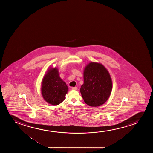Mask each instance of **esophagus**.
<instances>
[{
    "mask_svg": "<svg viewBox=\"0 0 153 153\" xmlns=\"http://www.w3.org/2000/svg\"><path fill=\"white\" fill-rule=\"evenodd\" d=\"M71 89H72V90H77V87H72V88H71Z\"/></svg>",
    "mask_w": 153,
    "mask_h": 153,
    "instance_id": "obj_1",
    "label": "esophagus"
}]
</instances>
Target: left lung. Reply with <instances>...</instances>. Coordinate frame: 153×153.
Here are the masks:
<instances>
[{
    "label": "left lung",
    "mask_w": 153,
    "mask_h": 153,
    "mask_svg": "<svg viewBox=\"0 0 153 153\" xmlns=\"http://www.w3.org/2000/svg\"><path fill=\"white\" fill-rule=\"evenodd\" d=\"M112 80L107 69L101 64L91 62L84 71V84L80 92L85 102L91 107L104 104L111 94Z\"/></svg>",
    "instance_id": "1"
}]
</instances>
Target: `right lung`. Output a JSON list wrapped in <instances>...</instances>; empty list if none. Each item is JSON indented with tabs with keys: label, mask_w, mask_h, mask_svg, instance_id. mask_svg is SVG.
<instances>
[{
	"label": "right lung",
	"mask_w": 153,
	"mask_h": 153,
	"mask_svg": "<svg viewBox=\"0 0 153 153\" xmlns=\"http://www.w3.org/2000/svg\"><path fill=\"white\" fill-rule=\"evenodd\" d=\"M68 87L59 75L56 68H50L42 80L41 93L44 100L53 105H59L65 99Z\"/></svg>",
	"instance_id": "add662e5"
}]
</instances>
